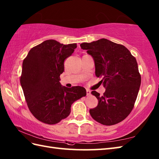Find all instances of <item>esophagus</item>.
Masks as SVG:
<instances>
[{"label": "esophagus", "instance_id": "esophagus-1", "mask_svg": "<svg viewBox=\"0 0 159 159\" xmlns=\"http://www.w3.org/2000/svg\"><path fill=\"white\" fill-rule=\"evenodd\" d=\"M86 92H87V96H89L91 94V91L89 89H87Z\"/></svg>", "mask_w": 159, "mask_h": 159}]
</instances>
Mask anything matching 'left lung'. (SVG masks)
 Masks as SVG:
<instances>
[{
    "label": "left lung",
    "mask_w": 159,
    "mask_h": 159,
    "mask_svg": "<svg viewBox=\"0 0 159 159\" xmlns=\"http://www.w3.org/2000/svg\"><path fill=\"white\" fill-rule=\"evenodd\" d=\"M80 46L92 56L96 76L102 79L100 82L106 89L102 96L92 92L98 104L89 110L91 116L105 126L118 124L133 110L141 85L135 57L124 46L104 38Z\"/></svg>",
    "instance_id": "8db88e82"
}]
</instances>
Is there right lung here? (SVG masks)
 Here are the masks:
<instances>
[{"label":"right lung","mask_w":159,"mask_h":159,"mask_svg":"<svg viewBox=\"0 0 159 159\" xmlns=\"http://www.w3.org/2000/svg\"><path fill=\"white\" fill-rule=\"evenodd\" d=\"M76 43L64 45L48 39L32 48L22 63L20 84L29 109L37 120L55 124L69 116L71 106L86 96L83 87H63L59 82L64 61Z\"/></svg>","instance_id":"1"}]
</instances>
